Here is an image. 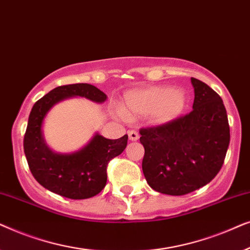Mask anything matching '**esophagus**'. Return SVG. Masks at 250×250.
I'll list each match as a JSON object with an SVG mask.
<instances>
[{
  "label": "esophagus",
  "instance_id": "esophagus-1",
  "mask_svg": "<svg viewBox=\"0 0 250 250\" xmlns=\"http://www.w3.org/2000/svg\"><path fill=\"white\" fill-rule=\"evenodd\" d=\"M128 138H129V140H131V141H138L139 138H140V135H139L138 132L129 131L128 132Z\"/></svg>",
  "mask_w": 250,
  "mask_h": 250
}]
</instances>
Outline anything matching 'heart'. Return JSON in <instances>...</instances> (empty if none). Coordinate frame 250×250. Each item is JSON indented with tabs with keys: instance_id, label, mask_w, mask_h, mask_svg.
Wrapping results in <instances>:
<instances>
[{
	"instance_id": "obj_1",
	"label": "heart",
	"mask_w": 250,
	"mask_h": 250,
	"mask_svg": "<svg viewBox=\"0 0 250 250\" xmlns=\"http://www.w3.org/2000/svg\"><path fill=\"white\" fill-rule=\"evenodd\" d=\"M188 102L189 98L182 88L153 85L125 93L122 115L129 118L149 115L152 125L164 126L179 119L186 111Z\"/></svg>"
}]
</instances>
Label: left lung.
I'll return each instance as SVG.
<instances>
[{
	"label": "left lung",
	"instance_id": "8db88e82",
	"mask_svg": "<svg viewBox=\"0 0 250 250\" xmlns=\"http://www.w3.org/2000/svg\"><path fill=\"white\" fill-rule=\"evenodd\" d=\"M193 110L168 125L142 128V170L157 192L182 196L206 186L220 172L230 143L228 115L220 95L191 78Z\"/></svg>",
	"mask_w": 250,
	"mask_h": 250
}]
</instances>
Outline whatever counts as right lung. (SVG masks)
Here are the masks:
<instances>
[{
  "mask_svg": "<svg viewBox=\"0 0 250 250\" xmlns=\"http://www.w3.org/2000/svg\"><path fill=\"white\" fill-rule=\"evenodd\" d=\"M70 98L104 104L107 95L94 85L80 83L58 86L41 98L29 114L23 150L33 176L51 192L69 198L94 197L107 183V166L127 146V134L110 140L95 132L86 145L73 152H57L47 146L43 125L51 109Z\"/></svg>",
  "mask_w": 250,
  "mask_h": 250,
  "instance_id": "add662e5",
  "label": "right lung"
}]
</instances>
